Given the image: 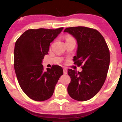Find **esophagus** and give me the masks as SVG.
I'll list each match as a JSON object with an SVG mask.
<instances>
[{
	"mask_svg": "<svg viewBox=\"0 0 122 122\" xmlns=\"http://www.w3.org/2000/svg\"><path fill=\"white\" fill-rule=\"evenodd\" d=\"M63 71H64V73L65 74H66L67 73H68V70L66 68H64V69H63Z\"/></svg>",
	"mask_w": 122,
	"mask_h": 122,
	"instance_id": "34e87169",
	"label": "esophagus"
}]
</instances>
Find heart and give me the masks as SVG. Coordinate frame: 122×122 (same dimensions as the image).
Masks as SVG:
<instances>
[{
  "label": "heart",
  "mask_w": 122,
  "mask_h": 122,
  "mask_svg": "<svg viewBox=\"0 0 122 122\" xmlns=\"http://www.w3.org/2000/svg\"><path fill=\"white\" fill-rule=\"evenodd\" d=\"M72 38L71 37H67V38L66 39H68V38Z\"/></svg>",
  "instance_id": "1"
}]
</instances>
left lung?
Returning <instances> with one entry per match:
<instances>
[{
	"instance_id": "left-lung-1",
	"label": "left lung",
	"mask_w": 122,
	"mask_h": 122,
	"mask_svg": "<svg viewBox=\"0 0 122 122\" xmlns=\"http://www.w3.org/2000/svg\"><path fill=\"white\" fill-rule=\"evenodd\" d=\"M64 33L77 41L75 64L82 65L81 72L68 69L71 81L68 92L72 99L86 101L95 96L104 84L110 66L108 47L102 35L95 29L82 26L68 27Z\"/></svg>"
}]
</instances>
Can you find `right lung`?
Here are the masks:
<instances>
[{
  "label": "right lung",
  "mask_w": 122,
  "mask_h": 122,
  "mask_svg": "<svg viewBox=\"0 0 122 122\" xmlns=\"http://www.w3.org/2000/svg\"><path fill=\"white\" fill-rule=\"evenodd\" d=\"M63 29H30L15 42L14 62L16 77L22 91L35 101L42 102L51 97L63 75L60 66L53 65L45 71L42 64L45 55L48 54L50 43Z\"/></svg>",
  "instance_id": "add662e5"
}]
</instances>
